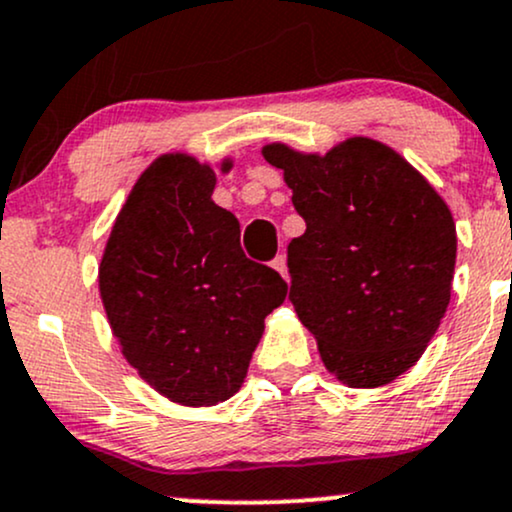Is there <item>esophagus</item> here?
I'll use <instances>...</instances> for the list:
<instances>
[{
  "label": "esophagus",
  "instance_id": "1",
  "mask_svg": "<svg viewBox=\"0 0 512 512\" xmlns=\"http://www.w3.org/2000/svg\"><path fill=\"white\" fill-rule=\"evenodd\" d=\"M270 266H273L275 270H278V273L282 275V278L290 280V273H287V258H285V256H278V258H275L273 263H270Z\"/></svg>",
  "mask_w": 512,
  "mask_h": 512
}]
</instances>
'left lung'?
<instances>
[{
    "label": "left lung",
    "instance_id": "left-lung-1",
    "mask_svg": "<svg viewBox=\"0 0 512 512\" xmlns=\"http://www.w3.org/2000/svg\"><path fill=\"white\" fill-rule=\"evenodd\" d=\"M306 222L287 246L290 302L323 364L350 388H381L419 362L446 316L455 220L422 172L352 136L328 153L263 146Z\"/></svg>",
    "mask_w": 512,
    "mask_h": 512
}]
</instances>
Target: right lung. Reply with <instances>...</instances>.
Wrapping results in <instances>:
<instances>
[{
    "label": "right lung",
    "mask_w": 512,
    "mask_h": 512,
    "mask_svg": "<svg viewBox=\"0 0 512 512\" xmlns=\"http://www.w3.org/2000/svg\"><path fill=\"white\" fill-rule=\"evenodd\" d=\"M232 170L222 158L220 172ZM218 177L189 153L155 158L131 186L98 266L124 359L162 398L210 407L242 388L287 282L249 261L239 222L213 201Z\"/></svg>",
    "instance_id": "right-lung-1"
}]
</instances>
